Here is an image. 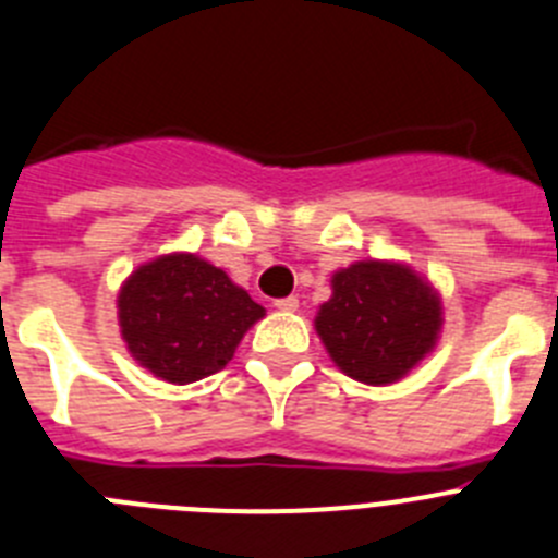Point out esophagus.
I'll return each instance as SVG.
<instances>
[{"mask_svg":"<svg viewBox=\"0 0 558 558\" xmlns=\"http://www.w3.org/2000/svg\"><path fill=\"white\" fill-rule=\"evenodd\" d=\"M276 310H282V313H295L299 310V299L295 295H288V299H276Z\"/></svg>","mask_w":558,"mask_h":558,"instance_id":"1","label":"esophagus"}]
</instances>
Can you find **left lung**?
<instances>
[{
  "instance_id": "8db88e82",
  "label": "left lung",
  "mask_w": 558,
  "mask_h": 558,
  "mask_svg": "<svg viewBox=\"0 0 558 558\" xmlns=\"http://www.w3.org/2000/svg\"><path fill=\"white\" fill-rule=\"evenodd\" d=\"M441 295L411 265L363 259L332 274L315 332L335 366L366 386H391L436 349Z\"/></svg>"
}]
</instances>
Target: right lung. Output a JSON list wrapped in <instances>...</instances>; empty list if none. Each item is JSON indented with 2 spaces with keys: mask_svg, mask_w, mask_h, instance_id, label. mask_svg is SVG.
Returning a JSON list of instances; mask_svg holds the SVG:
<instances>
[{
  "mask_svg": "<svg viewBox=\"0 0 558 558\" xmlns=\"http://www.w3.org/2000/svg\"><path fill=\"white\" fill-rule=\"evenodd\" d=\"M117 318L131 357L153 377L186 386L234 357L243 335L265 318L223 268L172 251L140 265L117 293Z\"/></svg>",
  "mask_w": 558,
  "mask_h": 558,
  "instance_id": "obj_1",
  "label": "right lung"
}]
</instances>
